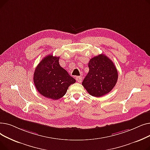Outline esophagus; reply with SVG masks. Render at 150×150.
Masks as SVG:
<instances>
[{
    "label": "esophagus",
    "instance_id": "esophagus-1",
    "mask_svg": "<svg viewBox=\"0 0 150 150\" xmlns=\"http://www.w3.org/2000/svg\"><path fill=\"white\" fill-rule=\"evenodd\" d=\"M82 79H83V78L81 76H78L76 77V80L78 83H81L82 81Z\"/></svg>",
    "mask_w": 150,
    "mask_h": 150
}]
</instances>
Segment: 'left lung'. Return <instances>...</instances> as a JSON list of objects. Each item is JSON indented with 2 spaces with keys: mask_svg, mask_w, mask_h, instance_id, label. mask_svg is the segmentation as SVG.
I'll return each instance as SVG.
<instances>
[{
  "mask_svg": "<svg viewBox=\"0 0 150 150\" xmlns=\"http://www.w3.org/2000/svg\"><path fill=\"white\" fill-rule=\"evenodd\" d=\"M88 67L89 73L82 85L90 95L100 97L111 91L118 80L114 62L105 54H100L90 59Z\"/></svg>",
  "mask_w": 150,
  "mask_h": 150,
  "instance_id": "left-lung-1",
  "label": "left lung"
}]
</instances>
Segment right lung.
I'll use <instances>...</instances> for the list:
<instances>
[{
  "label": "right lung",
  "mask_w": 150,
  "mask_h": 150,
  "mask_svg": "<svg viewBox=\"0 0 150 150\" xmlns=\"http://www.w3.org/2000/svg\"><path fill=\"white\" fill-rule=\"evenodd\" d=\"M59 57L49 54L35 69L33 81L38 91L48 98L58 100L64 96L69 86L76 82L59 64Z\"/></svg>",
  "instance_id": "obj_1"
}]
</instances>
